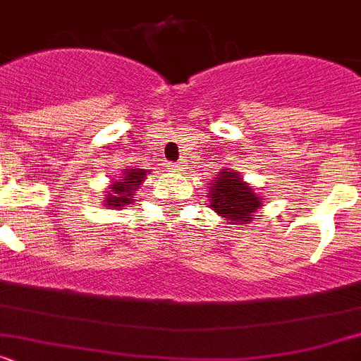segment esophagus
<instances>
[{"label":"esophagus","instance_id":"obj_1","mask_svg":"<svg viewBox=\"0 0 361 361\" xmlns=\"http://www.w3.org/2000/svg\"><path fill=\"white\" fill-rule=\"evenodd\" d=\"M171 171H172V172H176V174H178V172H181V167H180V165H178V163H172V165H171Z\"/></svg>","mask_w":361,"mask_h":361}]
</instances>
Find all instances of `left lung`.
I'll return each mask as SVG.
<instances>
[{
  "mask_svg": "<svg viewBox=\"0 0 361 361\" xmlns=\"http://www.w3.org/2000/svg\"><path fill=\"white\" fill-rule=\"evenodd\" d=\"M207 189V198L211 202L209 207L221 218L231 221V225L249 224L255 219V212L262 207V196H258V192L245 183L238 172L228 169L218 172V176Z\"/></svg>",
  "mask_w": 361,
  "mask_h": 361,
  "instance_id": "left-lung-1",
  "label": "left lung"
}]
</instances>
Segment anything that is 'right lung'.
Segmentation results:
<instances>
[{"label": "right lung", "instance_id": "right-lung-1", "mask_svg": "<svg viewBox=\"0 0 361 361\" xmlns=\"http://www.w3.org/2000/svg\"><path fill=\"white\" fill-rule=\"evenodd\" d=\"M147 169H125L120 180L111 185V190H106L103 205L109 207H125L134 202V192L140 189V185L145 181Z\"/></svg>", "mask_w": 361, "mask_h": 361}]
</instances>
